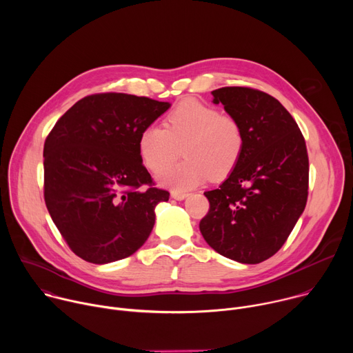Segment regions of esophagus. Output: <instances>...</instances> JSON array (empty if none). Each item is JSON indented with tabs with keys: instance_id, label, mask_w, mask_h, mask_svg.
Returning <instances> with one entry per match:
<instances>
[{
	"instance_id": "1",
	"label": "esophagus",
	"mask_w": 353,
	"mask_h": 353,
	"mask_svg": "<svg viewBox=\"0 0 353 353\" xmlns=\"http://www.w3.org/2000/svg\"><path fill=\"white\" fill-rule=\"evenodd\" d=\"M172 198L173 199H177V201H181V199H184L188 194L187 192H183V191H172Z\"/></svg>"
}]
</instances>
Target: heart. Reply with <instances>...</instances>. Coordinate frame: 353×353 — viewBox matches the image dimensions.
<instances>
[{
	"label": "heart",
	"instance_id": "1",
	"mask_svg": "<svg viewBox=\"0 0 353 353\" xmlns=\"http://www.w3.org/2000/svg\"><path fill=\"white\" fill-rule=\"evenodd\" d=\"M181 148L188 159L167 168ZM243 149L244 132L239 120L192 99L183 100L166 116L165 127L146 125L138 138V152L145 168L158 173L165 167L158 180L174 191L194 188L210 177H228Z\"/></svg>",
	"mask_w": 353,
	"mask_h": 353
}]
</instances>
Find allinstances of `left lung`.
<instances>
[{
    "label": "left lung",
    "instance_id": "obj_1",
    "mask_svg": "<svg viewBox=\"0 0 353 353\" xmlns=\"http://www.w3.org/2000/svg\"><path fill=\"white\" fill-rule=\"evenodd\" d=\"M244 132L241 158L216 190L204 192L210 211L201 219L205 241L223 257L259 264L283 245L309 194L303 134L271 94L253 88L212 90Z\"/></svg>",
    "mask_w": 353,
    "mask_h": 353
}]
</instances>
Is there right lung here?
<instances>
[{"instance_id":"right-lung-1","label":"right lung","mask_w":353,"mask_h":353,"mask_svg":"<svg viewBox=\"0 0 353 353\" xmlns=\"http://www.w3.org/2000/svg\"><path fill=\"white\" fill-rule=\"evenodd\" d=\"M169 108L145 96L96 93L78 100L47 135L46 207L82 260L130 257L152 232L155 208L170 194L154 187L138 138Z\"/></svg>"}]
</instances>
